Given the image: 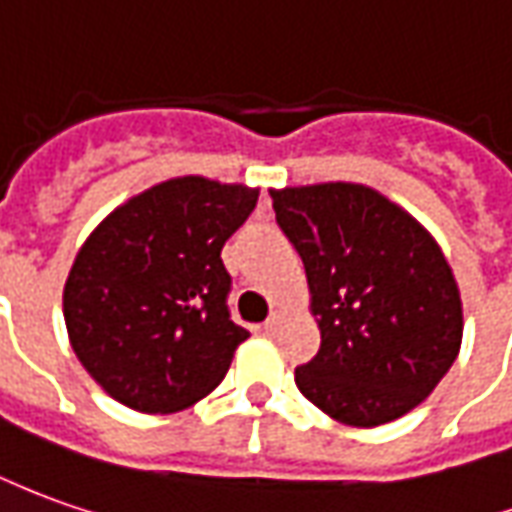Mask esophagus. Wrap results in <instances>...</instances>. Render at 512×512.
<instances>
[{"label": "esophagus", "instance_id": "esophagus-1", "mask_svg": "<svg viewBox=\"0 0 512 512\" xmlns=\"http://www.w3.org/2000/svg\"><path fill=\"white\" fill-rule=\"evenodd\" d=\"M280 325H283V314H277V311H274V314H271L269 319L263 322V330H266V333H277V330H280Z\"/></svg>", "mask_w": 512, "mask_h": 512}]
</instances>
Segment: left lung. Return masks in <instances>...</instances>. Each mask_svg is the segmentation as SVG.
Segmentation results:
<instances>
[{
    "label": "left lung",
    "mask_w": 512,
    "mask_h": 512,
    "mask_svg": "<svg viewBox=\"0 0 512 512\" xmlns=\"http://www.w3.org/2000/svg\"><path fill=\"white\" fill-rule=\"evenodd\" d=\"M271 198L322 330L319 353L294 373L300 392L344 426L406 415L460 353V291L440 246L361 184L285 187Z\"/></svg>",
    "instance_id": "left-lung-1"
}]
</instances>
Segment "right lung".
<instances>
[{
  "mask_svg": "<svg viewBox=\"0 0 512 512\" xmlns=\"http://www.w3.org/2000/svg\"><path fill=\"white\" fill-rule=\"evenodd\" d=\"M257 190L170 179L117 207L86 238L64 285L75 356L114 401L179 412L210 395L249 336L229 311L224 243Z\"/></svg>",
  "mask_w": 512,
  "mask_h": 512,
  "instance_id": "1",
  "label": "right lung"
}]
</instances>
